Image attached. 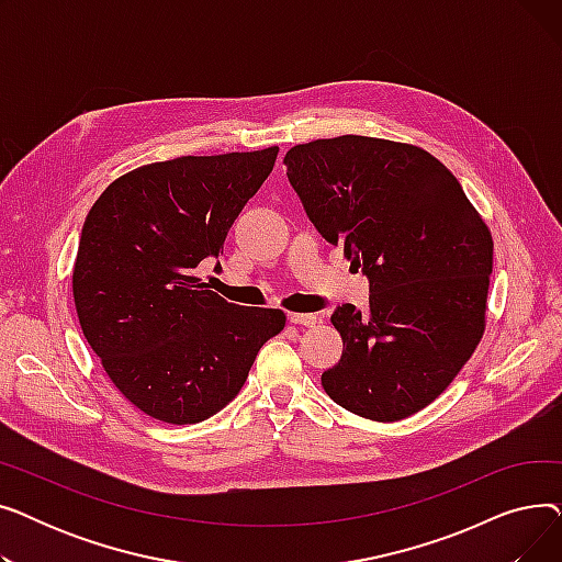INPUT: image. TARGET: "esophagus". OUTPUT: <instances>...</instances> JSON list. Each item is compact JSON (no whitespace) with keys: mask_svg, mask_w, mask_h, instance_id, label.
<instances>
[{"mask_svg":"<svg viewBox=\"0 0 562 562\" xmlns=\"http://www.w3.org/2000/svg\"><path fill=\"white\" fill-rule=\"evenodd\" d=\"M286 318L291 323H296V326H305V328H314L316 323H321L318 314H296V312H291Z\"/></svg>","mask_w":562,"mask_h":562,"instance_id":"obj_1","label":"esophagus"}]
</instances>
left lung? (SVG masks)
<instances>
[{
  "label": "left lung",
  "instance_id": "1",
  "mask_svg": "<svg viewBox=\"0 0 562 562\" xmlns=\"http://www.w3.org/2000/svg\"><path fill=\"white\" fill-rule=\"evenodd\" d=\"M286 177L323 239L371 284L369 310L341 305L344 339L323 371L352 415L398 422L445 392L485 330L492 234L456 175L417 145L371 136L291 147Z\"/></svg>",
  "mask_w": 562,
  "mask_h": 562
}]
</instances>
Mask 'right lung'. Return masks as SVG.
Segmentation results:
<instances>
[{
  "label": "right lung",
  "mask_w": 562,
  "mask_h": 562,
  "mask_svg": "<svg viewBox=\"0 0 562 562\" xmlns=\"http://www.w3.org/2000/svg\"><path fill=\"white\" fill-rule=\"evenodd\" d=\"M278 147L140 166L106 187L81 227L72 271L86 341L121 394L166 424L221 412L284 312L227 303L193 276L218 259Z\"/></svg>",
  "instance_id": "obj_1"
}]
</instances>
